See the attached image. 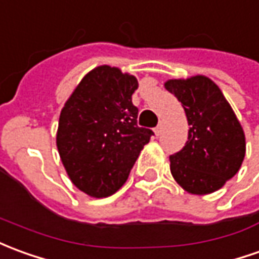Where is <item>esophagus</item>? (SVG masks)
<instances>
[{
  "mask_svg": "<svg viewBox=\"0 0 259 259\" xmlns=\"http://www.w3.org/2000/svg\"><path fill=\"white\" fill-rule=\"evenodd\" d=\"M161 132H162V124H158V126H157V127L154 129V133L157 136H160Z\"/></svg>",
  "mask_w": 259,
  "mask_h": 259,
  "instance_id": "34e87169",
  "label": "esophagus"
}]
</instances>
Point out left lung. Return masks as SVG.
<instances>
[{
  "mask_svg": "<svg viewBox=\"0 0 259 259\" xmlns=\"http://www.w3.org/2000/svg\"><path fill=\"white\" fill-rule=\"evenodd\" d=\"M164 87L182 104L189 124L184 148L169 155L174 180L192 195L216 192L243 164V126L222 90L209 77L172 78Z\"/></svg>",
  "mask_w": 259,
  "mask_h": 259,
  "instance_id": "1",
  "label": "left lung"
}]
</instances>
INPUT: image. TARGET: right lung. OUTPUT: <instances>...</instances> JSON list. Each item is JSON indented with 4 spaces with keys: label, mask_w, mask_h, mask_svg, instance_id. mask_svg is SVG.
Wrapping results in <instances>:
<instances>
[{
    "label": "right lung",
    "mask_w": 259,
    "mask_h": 259,
    "mask_svg": "<svg viewBox=\"0 0 259 259\" xmlns=\"http://www.w3.org/2000/svg\"><path fill=\"white\" fill-rule=\"evenodd\" d=\"M139 82L120 68L84 75L60 112L56 144L68 178L92 198L120 189L153 132L137 126L132 95Z\"/></svg>",
    "instance_id": "1"
}]
</instances>
